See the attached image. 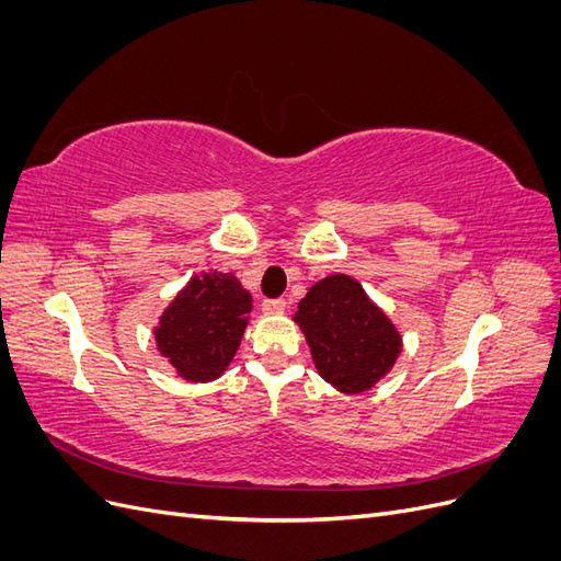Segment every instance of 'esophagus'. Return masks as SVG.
I'll return each instance as SVG.
<instances>
[{"mask_svg": "<svg viewBox=\"0 0 561 561\" xmlns=\"http://www.w3.org/2000/svg\"><path fill=\"white\" fill-rule=\"evenodd\" d=\"M262 311L268 316H276L285 311V299H264L262 301Z\"/></svg>", "mask_w": 561, "mask_h": 561, "instance_id": "esophagus-1", "label": "esophagus"}]
</instances>
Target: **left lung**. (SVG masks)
<instances>
[{
  "mask_svg": "<svg viewBox=\"0 0 561 561\" xmlns=\"http://www.w3.org/2000/svg\"><path fill=\"white\" fill-rule=\"evenodd\" d=\"M295 322L307 336L318 375L348 396L383 379L402 351L393 322L346 274L318 280L299 301Z\"/></svg>",
  "mask_w": 561,
  "mask_h": 561,
  "instance_id": "1",
  "label": "left lung"
}]
</instances>
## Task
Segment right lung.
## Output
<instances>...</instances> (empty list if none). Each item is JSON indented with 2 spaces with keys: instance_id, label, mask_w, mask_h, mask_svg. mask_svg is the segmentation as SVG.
I'll use <instances>...</instances> for the list:
<instances>
[{
  "instance_id": "add662e5",
  "label": "right lung",
  "mask_w": 561,
  "mask_h": 561,
  "mask_svg": "<svg viewBox=\"0 0 561 561\" xmlns=\"http://www.w3.org/2000/svg\"><path fill=\"white\" fill-rule=\"evenodd\" d=\"M252 297L233 274L210 268L168 304L154 328L157 348L186 381L217 379L243 339Z\"/></svg>"
}]
</instances>
